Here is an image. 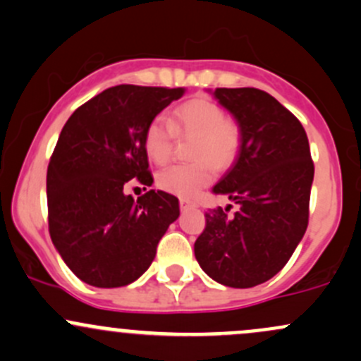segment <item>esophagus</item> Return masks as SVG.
<instances>
[{
    "mask_svg": "<svg viewBox=\"0 0 361 361\" xmlns=\"http://www.w3.org/2000/svg\"><path fill=\"white\" fill-rule=\"evenodd\" d=\"M180 207H181V211H188V209L195 207V202H192L188 199H180Z\"/></svg>",
    "mask_w": 361,
    "mask_h": 361,
    "instance_id": "esophagus-1",
    "label": "esophagus"
}]
</instances>
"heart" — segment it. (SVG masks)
I'll use <instances>...</instances> for the list:
<instances>
[{
  "label": "heart",
  "mask_w": 361,
  "mask_h": 361,
  "mask_svg": "<svg viewBox=\"0 0 361 361\" xmlns=\"http://www.w3.org/2000/svg\"><path fill=\"white\" fill-rule=\"evenodd\" d=\"M174 132L197 135L193 162H178L157 173V185L180 197H193L212 183L217 168L236 159L241 144L240 128L226 118L219 104L205 97L183 102L173 111L171 123L164 116L150 120L144 133V149L149 159L162 164L173 152Z\"/></svg>",
  "instance_id": "heart-1"
}]
</instances>
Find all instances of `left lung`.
I'll return each mask as SVG.
<instances>
[{"label":"left lung","mask_w":361,"mask_h":361,"mask_svg":"<svg viewBox=\"0 0 361 361\" xmlns=\"http://www.w3.org/2000/svg\"><path fill=\"white\" fill-rule=\"evenodd\" d=\"M211 94L231 113L241 135L238 156L212 193L226 195L240 211L205 212L195 259L219 284L253 288L286 265L307 231L310 145L302 123L271 94L252 87Z\"/></svg>","instance_id":"1"}]
</instances>
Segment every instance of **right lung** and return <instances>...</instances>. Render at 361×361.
Listing matches in <instances>:
<instances>
[{
	"mask_svg": "<svg viewBox=\"0 0 361 361\" xmlns=\"http://www.w3.org/2000/svg\"><path fill=\"white\" fill-rule=\"evenodd\" d=\"M183 94V87H111L75 111L59 133L47 166L49 235L70 271L90 286L137 281L180 216L174 195L149 190L135 200L123 188L130 180L154 183L145 128Z\"/></svg>",
	"mask_w": 361,
	"mask_h": 361,
	"instance_id": "1",
	"label": "right lung"
}]
</instances>
